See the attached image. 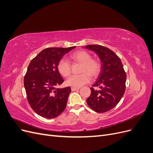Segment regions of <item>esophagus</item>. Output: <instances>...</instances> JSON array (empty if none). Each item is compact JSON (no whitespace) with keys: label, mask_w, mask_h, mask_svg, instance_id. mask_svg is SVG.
I'll return each instance as SVG.
<instances>
[{"label":"esophagus","mask_w":153,"mask_h":153,"mask_svg":"<svg viewBox=\"0 0 153 153\" xmlns=\"http://www.w3.org/2000/svg\"><path fill=\"white\" fill-rule=\"evenodd\" d=\"M78 89H80V87H71V91H75Z\"/></svg>","instance_id":"1"}]
</instances>
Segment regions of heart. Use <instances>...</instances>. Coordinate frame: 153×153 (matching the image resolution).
<instances>
[{"instance_id":"heart-1","label":"heart","mask_w":153,"mask_h":153,"mask_svg":"<svg viewBox=\"0 0 153 153\" xmlns=\"http://www.w3.org/2000/svg\"><path fill=\"white\" fill-rule=\"evenodd\" d=\"M70 58L75 62L82 64L80 72L82 73L80 75L69 76L66 81V84L68 86L80 87L91 81V75L93 77H96L101 71L100 62L98 60L91 59V55L86 51H76L70 55ZM57 69L62 76L67 77L71 74V65L68 60L62 58L58 62Z\"/></svg>"}]
</instances>
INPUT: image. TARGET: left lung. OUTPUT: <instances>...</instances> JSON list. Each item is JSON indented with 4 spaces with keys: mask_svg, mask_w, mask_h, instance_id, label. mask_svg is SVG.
Listing matches in <instances>:
<instances>
[{
    "mask_svg": "<svg viewBox=\"0 0 153 153\" xmlns=\"http://www.w3.org/2000/svg\"><path fill=\"white\" fill-rule=\"evenodd\" d=\"M85 48L95 52L102 62L99 77L91 88V94L87 103L96 112H106L114 108L123 96L126 73L121 59L112 50L99 45H87ZM94 86L99 89L94 90Z\"/></svg>",
    "mask_w": 153,
    "mask_h": 153,
    "instance_id": "left-lung-1",
    "label": "left lung"
}]
</instances>
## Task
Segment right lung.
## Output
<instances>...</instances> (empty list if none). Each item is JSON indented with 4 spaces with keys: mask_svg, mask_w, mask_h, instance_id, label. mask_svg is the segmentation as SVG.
<instances>
[{
    "mask_svg": "<svg viewBox=\"0 0 153 153\" xmlns=\"http://www.w3.org/2000/svg\"><path fill=\"white\" fill-rule=\"evenodd\" d=\"M75 47L45 48L30 61L24 76V87L30 106L40 116L53 119L65 110L71 87H57L64 82L57 64Z\"/></svg>",
    "mask_w": 153,
    "mask_h": 153,
    "instance_id": "right-lung-1",
    "label": "right lung"
}]
</instances>
